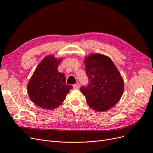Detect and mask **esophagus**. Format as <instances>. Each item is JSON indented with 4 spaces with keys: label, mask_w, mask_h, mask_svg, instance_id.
<instances>
[{
    "label": "esophagus",
    "mask_w": 153,
    "mask_h": 153,
    "mask_svg": "<svg viewBox=\"0 0 153 153\" xmlns=\"http://www.w3.org/2000/svg\"><path fill=\"white\" fill-rule=\"evenodd\" d=\"M73 89H78L80 88V85L79 84H74L73 85Z\"/></svg>",
    "instance_id": "obj_1"
}]
</instances>
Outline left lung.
Masks as SVG:
<instances>
[{
    "instance_id": "1",
    "label": "left lung",
    "mask_w": 153,
    "mask_h": 153,
    "mask_svg": "<svg viewBox=\"0 0 153 153\" xmlns=\"http://www.w3.org/2000/svg\"><path fill=\"white\" fill-rule=\"evenodd\" d=\"M89 85L80 91L90 107L97 112L107 111L121 99L124 80L111 59L103 54L92 53L84 59Z\"/></svg>"
}]
</instances>
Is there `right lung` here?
<instances>
[{"mask_svg":"<svg viewBox=\"0 0 153 153\" xmlns=\"http://www.w3.org/2000/svg\"><path fill=\"white\" fill-rule=\"evenodd\" d=\"M62 58L53 55L46 56L37 66L27 85V92L31 101L45 109L57 108L65 100L71 89L66 84L64 74L57 70Z\"/></svg>","mask_w":153,"mask_h":153,"instance_id":"add662e5","label":"right lung"}]
</instances>
